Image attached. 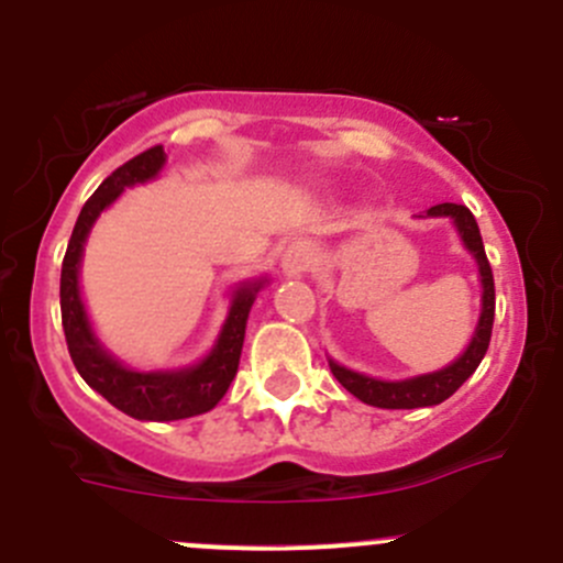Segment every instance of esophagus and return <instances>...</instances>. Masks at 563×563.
<instances>
[{
    "mask_svg": "<svg viewBox=\"0 0 563 563\" xmlns=\"http://www.w3.org/2000/svg\"><path fill=\"white\" fill-rule=\"evenodd\" d=\"M316 264V253L310 242H291L286 253H283V272L286 275H302Z\"/></svg>",
    "mask_w": 563,
    "mask_h": 563,
    "instance_id": "34e87169",
    "label": "esophagus"
}]
</instances>
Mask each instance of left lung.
<instances>
[{
	"label": "left lung",
	"mask_w": 563,
	"mask_h": 563,
	"mask_svg": "<svg viewBox=\"0 0 563 563\" xmlns=\"http://www.w3.org/2000/svg\"><path fill=\"white\" fill-rule=\"evenodd\" d=\"M428 218H450L455 223L460 240H463L465 250L474 255L476 266H479V280H482V313L479 323L474 329L468 349L457 356L452 365L441 367L435 373H424V376L406 378V382H382V378L362 376V373L349 371V367L338 365L329 360V371L332 376L343 384L345 389L362 402L376 408H424V406H439L446 397L455 395L463 387L465 378L479 367L485 360V351L490 345L493 332V316H496V286H493V269L487 264L485 245H482L479 225H476L474 214L463 203H439V207L428 209Z\"/></svg>",
	"instance_id": "1"
}]
</instances>
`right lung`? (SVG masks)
Segmentation results:
<instances>
[{
	"mask_svg": "<svg viewBox=\"0 0 563 563\" xmlns=\"http://www.w3.org/2000/svg\"><path fill=\"white\" fill-rule=\"evenodd\" d=\"M163 166H166V152H163V146H152L103 179V185L89 196L81 214H78L76 229L67 242L65 261H62L59 280L62 327H65L73 365L81 373L84 382L95 391H100L111 406H117L128 417L141 419V422H172V419L198 417V413H207L218 406L220 397L229 391L236 376L250 308L255 302V294L266 283L261 277V280H247L236 286L223 329H220L212 351L198 365L181 367V371L139 373L108 354L98 334L92 332L87 308L81 302V288H78L84 242H87L100 212L117 201L124 187L155 179Z\"/></svg>",
	"mask_w": 563,
	"mask_h": 563,
	"instance_id": "obj_1",
	"label": "right lung"
}]
</instances>
